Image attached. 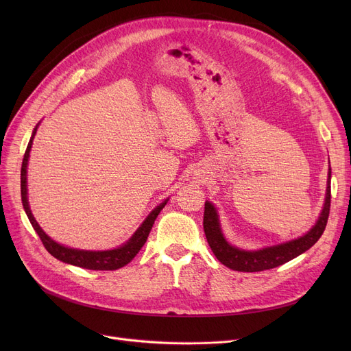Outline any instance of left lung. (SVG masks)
Instances as JSON below:
<instances>
[{
    "label": "left lung",
    "mask_w": 351,
    "mask_h": 351,
    "mask_svg": "<svg viewBox=\"0 0 351 351\" xmlns=\"http://www.w3.org/2000/svg\"><path fill=\"white\" fill-rule=\"evenodd\" d=\"M330 179L331 169L328 168V179H327V189H326V200L323 210L315 223L306 234L293 239L290 242L274 245L270 247H263L259 250H243L236 246H232L222 233L220 228L219 215L213 204L209 200L205 202V215H204V230L208 239V243L215 253L216 259L225 265L226 267L237 271H262L273 267H278L290 262L294 257L308 250L315 245L320 236L323 234L327 219L330 213Z\"/></svg>",
    "instance_id": "8db88e82"
}]
</instances>
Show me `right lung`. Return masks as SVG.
I'll use <instances>...</instances> for the list:
<instances>
[{
	"label": "right lung",
	"instance_id": "1",
	"mask_svg": "<svg viewBox=\"0 0 351 351\" xmlns=\"http://www.w3.org/2000/svg\"><path fill=\"white\" fill-rule=\"evenodd\" d=\"M36 125L32 131L31 139L28 142L27 151L24 154V159H23V166H21V199H23V206L24 210L29 219V222L34 228V230L38 233L43 245L45 246V249L55 257L64 263L68 265H73L78 266L82 269H89V270H117L123 267L125 265H128L131 262L134 257L138 254V252L142 249V246L145 245L147 236L151 233V229L155 223V220L159 215V212L165 208L166 202L169 199L163 200L159 206H156L147 217L143 220V223L138 228V230L132 234V237L129 239L126 243H123L122 246H119L118 249H112V250H80V249H72V247H66L64 245H60L40 228V225L36 223V220L34 219L29 205H28V196H27V166H28V159H29V151L32 146V139L36 134Z\"/></svg>",
	"mask_w": 351,
	"mask_h": 351
}]
</instances>
